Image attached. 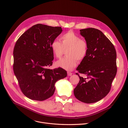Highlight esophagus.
I'll list each match as a JSON object with an SVG mask.
<instances>
[{
	"instance_id": "esophagus-1",
	"label": "esophagus",
	"mask_w": 128,
	"mask_h": 128,
	"mask_svg": "<svg viewBox=\"0 0 128 128\" xmlns=\"http://www.w3.org/2000/svg\"><path fill=\"white\" fill-rule=\"evenodd\" d=\"M67 74H68V76H70L72 75V73L71 72H67Z\"/></svg>"
}]
</instances>
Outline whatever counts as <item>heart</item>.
I'll list each match as a JSON object with an SVG mask.
<instances>
[{"instance_id":"obj_1","label":"heart","mask_w":128,"mask_h":128,"mask_svg":"<svg viewBox=\"0 0 128 128\" xmlns=\"http://www.w3.org/2000/svg\"><path fill=\"white\" fill-rule=\"evenodd\" d=\"M61 42L57 39L54 40L51 48L54 56L60 58L67 50V56L58 61L56 65L66 70H73L77 65L78 60H83L86 56L88 45L87 41L75 33L69 31L61 37Z\"/></svg>"}]
</instances>
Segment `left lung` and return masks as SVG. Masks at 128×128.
Returning <instances> with one entry per match:
<instances>
[{
  "label": "left lung",
  "instance_id": "8db88e82",
  "mask_svg": "<svg viewBox=\"0 0 128 128\" xmlns=\"http://www.w3.org/2000/svg\"><path fill=\"white\" fill-rule=\"evenodd\" d=\"M88 45V53L76 70L85 75L74 90L75 97L87 103L97 102L110 92L117 71L114 46L100 30L88 28L80 30Z\"/></svg>",
  "mask_w": 128,
  "mask_h": 128
}]
</instances>
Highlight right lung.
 Returning a JSON list of instances; mask_svg holds the SVG:
<instances>
[{
    "label": "right lung",
    "instance_id": "obj_1",
    "mask_svg": "<svg viewBox=\"0 0 128 128\" xmlns=\"http://www.w3.org/2000/svg\"><path fill=\"white\" fill-rule=\"evenodd\" d=\"M62 31L61 27L37 24L22 34L15 43L14 73L22 92L31 100L41 101L51 97L55 83L67 75L62 68L48 69L54 59L51 43Z\"/></svg>",
    "mask_w": 128,
    "mask_h": 128
}]
</instances>
